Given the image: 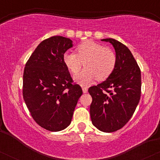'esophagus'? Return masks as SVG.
<instances>
[{"label": "esophagus", "instance_id": "obj_1", "mask_svg": "<svg viewBox=\"0 0 160 160\" xmlns=\"http://www.w3.org/2000/svg\"><path fill=\"white\" fill-rule=\"evenodd\" d=\"M82 92L83 93H86L88 92V89L86 87H85V86H82Z\"/></svg>", "mask_w": 160, "mask_h": 160}]
</instances>
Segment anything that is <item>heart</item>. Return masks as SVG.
I'll return each mask as SVG.
<instances>
[{"instance_id": "heart-1", "label": "heart", "mask_w": 160, "mask_h": 160, "mask_svg": "<svg viewBox=\"0 0 160 160\" xmlns=\"http://www.w3.org/2000/svg\"><path fill=\"white\" fill-rule=\"evenodd\" d=\"M64 63L73 74H77L84 63L85 69L74 78L81 85H88L95 79L103 81L114 71L117 64L115 52L96 42L87 40L77 48V54L65 52Z\"/></svg>"}]
</instances>
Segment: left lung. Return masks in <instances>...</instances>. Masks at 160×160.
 <instances>
[{
  "mask_svg": "<svg viewBox=\"0 0 160 160\" xmlns=\"http://www.w3.org/2000/svg\"><path fill=\"white\" fill-rule=\"evenodd\" d=\"M115 49L117 64L107 80L89 87L92 98L90 116L92 124L104 132L120 129L132 117L141 98V70L128 47L107 38Z\"/></svg>",
  "mask_w": 160,
  "mask_h": 160,
  "instance_id": "1",
  "label": "left lung"
}]
</instances>
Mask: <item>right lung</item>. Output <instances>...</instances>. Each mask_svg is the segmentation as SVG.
Wrapping results in <instances>:
<instances>
[{
	"label": "right lung",
	"instance_id": "right-lung-1",
	"mask_svg": "<svg viewBox=\"0 0 160 160\" xmlns=\"http://www.w3.org/2000/svg\"><path fill=\"white\" fill-rule=\"evenodd\" d=\"M72 40L53 36L41 42L25 65L23 98L34 121L51 132L65 129L71 123L81 87L73 83L63 56Z\"/></svg>",
	"mask_w": 160,
	"mask_h": 160
}]
</instances>
